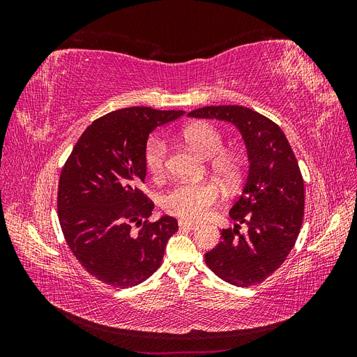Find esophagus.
Returning <instances> with one entry per match:
<instances>
[{"label": "esophagus", "instance_id": "obj_1", "mask_svg": "<svg viewBox=\"0 0 357 357\" xmlns=\"http://www.w3.org/2000/svg\"><path fill=\"white\" fill-rule=\"evenodd\" d=\"M178 226H180V229H188V231H195V229L199 228L198 223H192V222H188L185 219L178 220Z\"/></svg>", "mask_w": 357, "mask_h": 357}]
</instances>
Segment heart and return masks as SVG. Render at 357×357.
<instances>
[{
    "mask_svg": "<svg viewBox=\"0 0 357 357\" xmlns=\"http://www.w3.org/2000/svg\"><path fill=\"white\" fill-rule=\"evenodd\" d=\"M185 142L205 158H213L211 167L225 183H234L240 174V162L229 153H220L223 138L220 132L207 123H193L181 132ZM168 158V143L164 137L155 135L144 149V162L149 172L155 177L164 174ZM220 189L214 181H186L178 183L165 193L162 205L164 208L189 220L205 219L213 205L219 201Z\"/></svg>",
    "mask_w": 357,
    "mask_h": 357,
    "instance_id": "heart-1",
    "label": "heart"
}]
</instances>
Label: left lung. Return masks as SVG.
<instances>
[{"label": "left lung", "mask_w": 357, "mask_h": 357, "mask_svg": "<svg viewBox=\"0 0 357 357\" xmlns=\"http://www.w3.org/2000/svg\"><path fill=\"white\" fill-rule=\"evenodd\" d=\"M188 116L232 123L248 160L241 195L229 210L238 223L222 231L205 264L234 286L262 283L282 266L299 235L305 201L298 160L280 126L247 107L208 105ZM240 222L248 226L244 233Z\"/></svg>", "instance_id": "obj_1"}]
</instances>
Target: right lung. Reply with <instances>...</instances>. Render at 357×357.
Instances as JSON below:
<instances>
[{
    "mask_svg": "<svg viewBox=\"0 0 357 357\" xmlns=\"http://www.w3.org/2000/svg\"><path fill=\"white\" fill-rule=\"evenodd\" d=\"M183 114L150 107L105 114L86 128L62 168L61 229L80 265L102 283L119 289L143 283L160 266L178 229L167 214L147 222L155 205L139 186L149 135Z\"/></svg>",
    "mask_w": 357,
    "mask_h": 357,
    "instance_id": "right-lung-1",
    "label": "right lung"
}]
</instances>
